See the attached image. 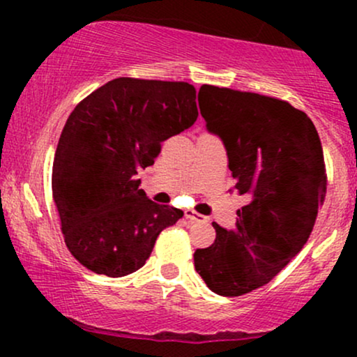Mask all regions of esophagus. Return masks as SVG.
Returning <instances> with one entry per match:
<instances>
[{
	"label": "esophagus",
	"mask_w": 357,
	"mask_h": 357,
	"mask_svg": "<svg viewBox=\"0 0 357 357\" xmlns=\"http://www.w3.org/2000/svg\"><path fill=\"white\" fill-rule=\"evenodd\" d=\"M184 216H186V218L190 220V221H204V220H206L203 215H199V213H196V211H192V210L184 211Z\"/></svg>",
	"instance_id": "1"
}]
</instances>
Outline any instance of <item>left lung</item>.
Segmentation results:
<instances>
[{"label": "left lung", "mask_w": 357, "mask_h": 357, "mask_svg": "<svg viewBox=\"0 0 357 357\" xmlns=\"http://www.w3.org/2000/svg\"><path fill=\"white\" fill-rule=\"evenodd\" d=\"M199 96L247 204L233 230L213 223L215 243L196 250L195 268L218 296H243L268 284L309 240L327 190L321 139L289 102L213 85Z\"/></svg>", "instance_id": "obj_1"}]
</instances>
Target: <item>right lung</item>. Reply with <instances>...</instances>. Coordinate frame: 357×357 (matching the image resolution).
<instances>
[{
  "mask_svg": "<svg viewBox=\"0 0 357 357\" xmlns=\"http://www.w3.org/2000/svg\"><path fill=\"white\" fill-rule=\"evenodd\" d=\"M196 119L192 85L129 77L73 109L55 151L52 190L65 243L84 267L129 275L146 264L159 233L183 218L178 208L151 202L137 173Z\"/></svg>",
  "mask_w": 357,
  "mask_h": 357,
  "instance_id": "right-lung-1",
  "label": "right lung"
}]
</instances>
